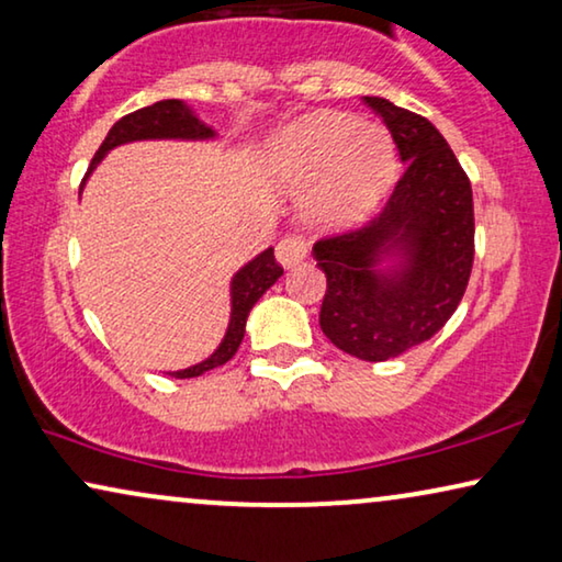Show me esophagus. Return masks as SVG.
I'll return each mask as SVG.
<instances>
[{"label":"esophagus","mask_w":562,"mask_h":562,"mask_svg":"<svg viewBox=\"0 0 562 562\" xmlns=\"http://www.w3.org/2000/svg\"><path fill=\"white\" fill-rule=\"evenodd\" d=\"M305 257H307V241L303 239V236L290 234L278 244V262L282 267H288V270L290 267H297Z\"/></svg>","instance_id":"obj_1"}]
</instances>
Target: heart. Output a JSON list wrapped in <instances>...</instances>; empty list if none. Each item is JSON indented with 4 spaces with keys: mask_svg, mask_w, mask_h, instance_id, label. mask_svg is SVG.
Wrapping results in <instances>:
<instances>
[{
    "mask_svg": "<svg viewBox=\"0 0 562 562\" xmlns=\"http://www.w3.org/2000/svg\"><path fill=\"white\" fill-rule=\"evenodd\" d=\"M270 170L284 188H305V216L341 228L369 216L390 191L394 147L376 124L323 112L292 124L270 145Z\"/></svg>",
    "mask_w": 562,
    "mask_h": 562,
    "instance_id": "b5f03b06",
    "label": "heart"
}]
</instances>
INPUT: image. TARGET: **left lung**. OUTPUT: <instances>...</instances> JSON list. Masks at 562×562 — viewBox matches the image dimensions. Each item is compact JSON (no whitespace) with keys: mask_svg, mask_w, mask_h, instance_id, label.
<instances>
[{"mask_svg":"<svg viewBox=\"0 0 562 562\" xmlns=\"http://www.w3.org/2000/svg\"><path fill=\"white\" fill-rule=\"evenodd\" d=\"M405 165L384 211L357 232L321 239L326 272L321 328L361 361L425 344L461 303L473 267V195L453 149L425 116L363 97Z\"/></svg>","mask_w":562,"mask_h":562,"instance_id":"left-lung-1","label":"left lung"}]
</instances>
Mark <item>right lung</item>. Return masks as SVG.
<instances>
[{
	"mask_svg": "<svg viewBox=\"0 0 562 562\" xmlns=\"http://www.w3.org/2000/svg\"><path fill=\"white\" fill-rule=\"evenodd\" d=\"M216 132L211 126H205L199 116L193 114V109L180 99H162L153 106L139 109V112L126 114L109 130L106 139L101 142L99 153L93 155L91 168L86 172V178L91 176L93 168L104 160L109 149L126 145V142H142V139H213ZM86 183V180H83ZM83 188V186H81ZM282 267L274 262V249H265L262 255H257L251 262L241 267L239 272L232 278V318H228V328L224 341L218 344V349L211 353L209 359L193 367L170 371V376L176 379H191L201 376L203 371L216 369L221 363H226L239 349L244 330H247L249 311L255 307L259 297L280 280Z\"/></svg>",
	"mask_w": 562,
	"mask_h": 562,
	"instance_id": "add662e5",
	"label": "right lung"
}]
</instances>
